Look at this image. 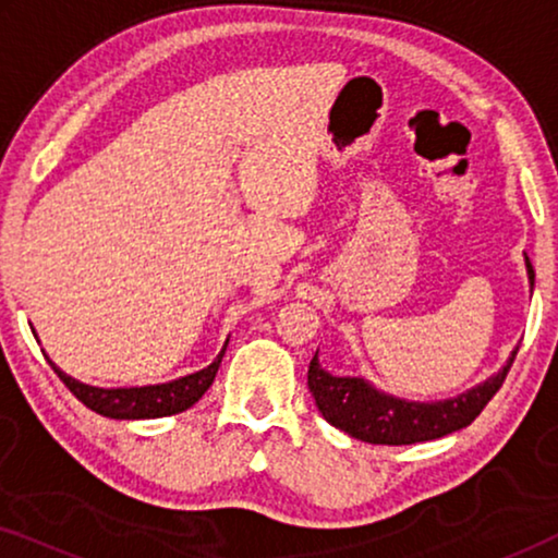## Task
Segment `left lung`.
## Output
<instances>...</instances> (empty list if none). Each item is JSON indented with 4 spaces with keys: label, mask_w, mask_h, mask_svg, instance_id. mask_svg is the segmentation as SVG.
<instances>
[{
    "label": "left lung",
    "mask_w": 558,
    "mask_h": 558,
    "mask_svg": "<svg viewBox=\"0 0 558 558\" xmlns=\"http://www.w3.org/2000/svg\"><path fill=\"white\" fill-rule=\"evenodd\" d=\"M525 271L533 289V266L525 256ZM518 348L510 353L508 363L483 384L470 388L454 399L445 401H407L399 396L378 391L365 378L332 376L312 357L307 371V386L315 403L327 422L335 429L350 434V437L368 441V445H416L447 437L457 429H464L480 416L487 401L498 393L506 380L510 365L515 361Z\"/></svg>",
    "instance_id": "left-lung-1"
}]
</instances>
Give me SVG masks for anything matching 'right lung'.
<instances>
[{
	"label": "right lung",
	"mask_w": 558,
	"mask_h": 558,
	"mask_svg": "<svg viewBox=\"0 0 558 558\" xmlns=\"http://www.w3.org/2000/svg\"><path fill=\"white\" fill-rule=\"evenodd\" d=\"M226 345L208 368L190 373V376H182L178 380H170V384L134 386V388H98V386L81 384V380H75L73 376H68V373L60 371L48 355H45V361H48L50 368L58 373V378L71 388L75 399H78L83 407L96 411V414L109 416V418H159V416L180 414V411L190 409L195 401L203 399V393L208 391L213 380H216V373L220 368V361H223Z\"/></svg>",
	"instance_id": "1"
}]
</instances>
